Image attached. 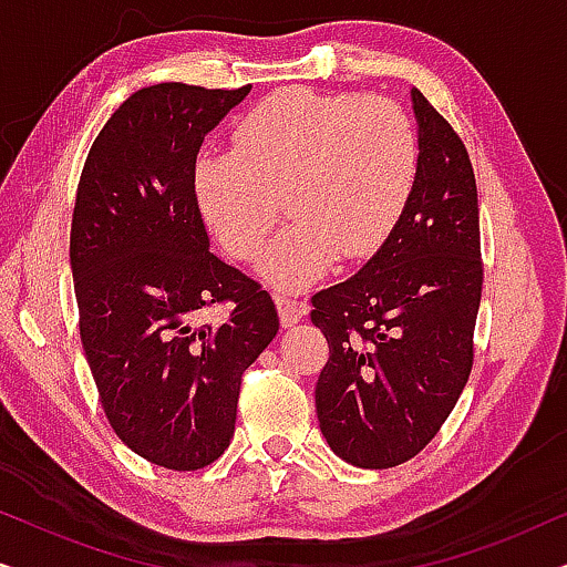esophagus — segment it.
Returning <instances> with one entry per match:
<instances>
[{
    "label": "esophagus",
    "mask_w": 567,
    "mask_h": 567,
    "mask_svg": "<svg viewBox=\"0 0 567 567\" xmlns=\"http://www.w3.org/2000/svg\"><path fill=\"white\" fill-rule=\"evenodd\" d=\"M274 299L278 307V320H281L284 328H293L307 315V305H301V301H291L284 293H274Z\"/></svg>",
    "instance_id": "obj_1"
}]
</instances>
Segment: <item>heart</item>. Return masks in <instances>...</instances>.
<instances>
[{"mask_svg":"<svg viewBox=\"0 0 567 567\" xmlns=\"http://www.w3.org/2000/svg\"><path fill=\"white\" fill-rule=\"evenodd\" d=\"M231 144V152L198 154L200 216L231 258L250 260L284 198L291 224L258 262L278 289L301 291L338 258L374 255L413 193L415 128L384 97L281 90L239 121Z\"/></svg>","mask_w":567,"mask_h":567,"instance_id":"obj_1","label":"heart"}]
</instances>
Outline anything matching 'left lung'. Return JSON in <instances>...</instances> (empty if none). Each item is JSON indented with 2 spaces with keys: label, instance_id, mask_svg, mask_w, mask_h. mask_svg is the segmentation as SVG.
<instances>
[{
  "label": "left lung",
  "instance_id": "obj_1",
  "mask_svg": "<svg viewBox=\"0 0 567 567\" xmlns=\"http://www.w3.org/2000/svg\"><path fill=\"white\" fill-rule=\"evenodd\" d=\"M417 169L408 206L359 274L312 297L330 359L315 386L320 431L353 467L421 452L470 379L483 293L477 185L467 150L410 90Z\"/></svg>",
  "mask_w": 567,
  "mask_h": 567
}]
</instances>
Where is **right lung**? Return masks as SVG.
Returning <instances> with one entry per match:
<instances>
[{
	"instance_id": "obj_1",
	"label": "right lung",
	"mask_w": 567,
	"mask_h": 567,
	"mask_svg": "<svg viewBox=\"0 0 567 567\" xmlns=\"http://www.w3.org/2000/svg\"><path fill=\"white\" fill-rule=\"evenodd\" d=\"M252 87L162 82L100 131L76 188L69 266L80 336L113 431L131 452L188 472L235 436L243 371L278 332L274 299L216 258L193 167L208 131ZM229 300L224 323H200Z\"/></svg>"
}]
</instances>
